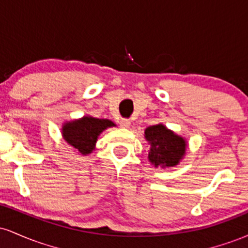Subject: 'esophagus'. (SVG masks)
Returning <instances> with one entry per match:
<instances>
[{
    "label": "esophagus",
    "instance_id": "obj_1",
    "mask_svg": "<svg viewBox=\"0 0 248 248\" xmlns=\"http://www.w3.org/2000/svg\"><path fill=\"white\" fill-rule=\"evenodd\" d=\"M120 126L122 128H128L130 126V120L129 119H121L120 120Z\"/></svg>",
    "mask_w": 248,
    "mask_h": 248
}]
</instances>
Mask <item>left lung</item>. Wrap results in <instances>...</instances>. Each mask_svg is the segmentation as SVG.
Wrapping results in <instances>:
<instances>
[{
  "instance_id": "8db88e82",
  "label": "left lung",
  "mask_w": 248,
  "mask_h": 248,
  "mask_svg": "<svg viewBox=\"0 0 248 248\" xmlns=\"http://www.w3.org/2000/svg\"><path fill=\"white\" fill-rule=\"evenodd\" d=\"M144 138L152 144L148 157L155 167H173L186 154L183 138L168 130L163 124L148 127Z\"/></svg>"
}]
</instances>
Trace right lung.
Here are the masks:
<instances>
[{"mask_svg": "<svg viewBox=\"0 0 248 248\" xmlns=\"http://www.w3.org/2000/svg\"><path fill=\"white\" fill-rule=\"evenodd\" d=\"M113 126L115 124L107 119L84 116L80 120H76L65 124L62 127V135L67 143L76 148L78 152L86 155L93 150L96 139L102 130Z\"/></svg>", "mask_w": 248, "mask_h": 248, "instance_id": "obj_1", "label": "right lung"}]
</instances>
